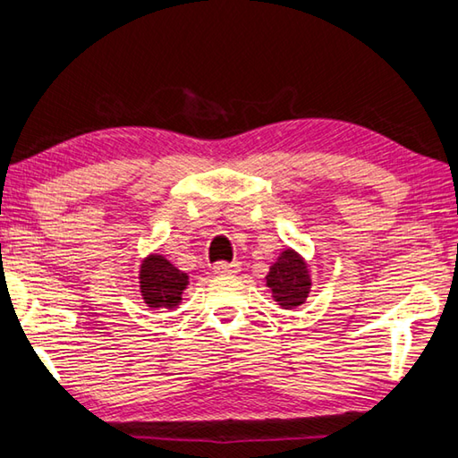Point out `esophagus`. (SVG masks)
<instances>
[{
  "label": "esophagus",
  "mask_w": 458,
  "mask_h": 458,
  "mask_svg": "<svg viewBox=\"0 0 458 458\" xmlns=\"http://www.w3.org/2000/svg\"><path fill=\"white\" fill-rule=\"evenodd\" d=\"M214 274H234L240 270L238 262H216L214 264Z\"/></svg>",
  "instance_id": "esophagus-1"
}]
</instances>
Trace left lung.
<instances>
[{
  "mask_svg": "<svg viewBox=\"0 0 458 458\" xmlns=\"http://www.w3.org/2000/svg\"><path fill=\"white\" fill-rule=\"evenodd\" d=\"M266 286L270 288L272 298L280 304V309H296L306 302L312 288L309 264L293 248H286L280 252L278 260L270 266Z\"/></svg>",
  "mask_w": 458,
  "mask_h": 458,
  "instance_id": "left-lung-1",
  "label": "left lung"
}]
</instances>
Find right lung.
I'll use <instances>...</instances> for the list:
<instances>
[{"mask_svg": "<svg viewBox=\"0 0 458 458\" xmlns=\"http://www.w3.org/2000/svg\"><path fill=\"white\" fill-rule=\"evenodd\" d=\"M140 293L149 309L174 310L182 302L188 274L178 270L162 254H149L140 264Z\"/></svg>", "mask_w": 458, "mask_h": 458, "instance_id": "add662e5", "label": "right lung"}]
</instances>
